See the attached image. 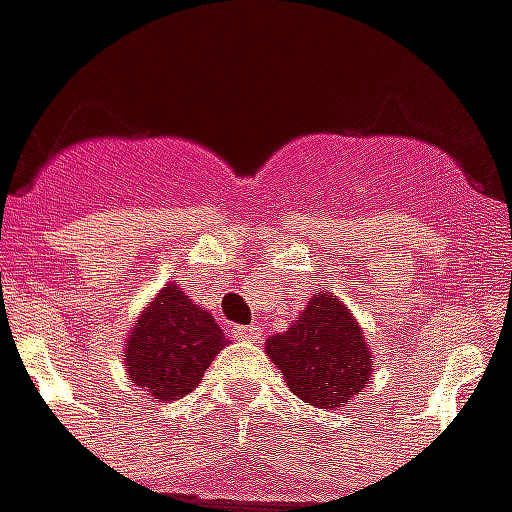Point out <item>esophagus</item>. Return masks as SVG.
I'll return each instance as SVG.
<instances>
[{
  "mask_svg": "<svg viewBox=\"0 0 512 512\" xmlns=\"http://www.w3.org/2000/svg\"><path fill=\"white\" fill-rule=\"evenodd\" d=\"M233 337H235V340H246V343H255V340H260V329H257V326H235Z\"/></svg>",
  "mask_w": 512,
  "mask_h": 512,
  "instance_id": "1",
  "label": "esophagus"
}]
</instances>
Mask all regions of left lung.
I'll use <instances>...</instances> for the list:
<instances>
[{"label":"left lung","mask_w":512,"mask_h":512,"mask_svg":"<svg viewBox=\"0 0 512 512\" xmlns=\"http://www.w3.org/2000/svg\"><path fill=\"white\" fill-rule=\"evenodd\" d=\"M266 354L293 395L329 411L351 403L373 373V354L359 323L329 293L312 296L288 332L268 337Z\"/></svg>","instance_id":"1"}]
</instances>
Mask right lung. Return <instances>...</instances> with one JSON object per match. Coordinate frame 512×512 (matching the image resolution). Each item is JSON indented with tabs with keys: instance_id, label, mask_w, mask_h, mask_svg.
I'll use <instances>...</instances> for the list:
<instances>
[{
	"instance_id": "add662e5",
	"label": "right lung",
	"mask_w": 512,
	"mask_h": 512,
	"mask_svg": "<svg viewBox=\"0 0 512 512\" xmlns=\"http://www.w3.org/2000/svg\"><path fill=\"white\" fill-rule=\"evenodd\" d=\"M224 345L227 337L211 312L194 304L178 285H167L131 326L128 381L156 400H178L200 386Z\"/></svg>"
}]
</instances>
